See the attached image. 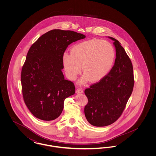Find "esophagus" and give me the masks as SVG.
I'll list each match as a JSON object with an SVG mask.
<instances>
[{"mask_svg":"<svg viewBox=\"0 0 156 156\" xmlns=\"http://www.w3.org/2000/svg\"><path fill=\"white\" fill-rule=\"evenodd\" d=\"M76 94H82V93H83V89H81V88H78L76 90Z\"/></svg>","mask_w":156,"mask_h":156,"instance_id":"esophagus-1","label":"esophagus"}]
</instances>
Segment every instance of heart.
<instances>
[{
  "label": "heart",
  "instance_id": "heart-1",
  "mask_svg": "<svg viewBox=\"0 0 156 156\" xmlns=\"http://www.w3.org/2000/svg\"><path fill=\"white\" fill-rule=\"evenodd\" d=\"M116 57L115 50L106 41L92 39L75 45L71 55L64 53L62 63L67 77L75 80L81 73L83 75L80 81L85 83L101 81L111 71Z\"/></svg>",
  "mask_w": 156,
  "mask_h": 156
}]
</instances>
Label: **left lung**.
I'll return each instance as SVG.
<instances>
[{"label": "left lung", "instance_id": "1", "mask_svg": "<svg viewBox=\"0 0 156 156\" xmlns=\"http://www.w3.org/2000/svg\"><path fill=\"white\" fill-rule=\"evenodd\" d=\"M108 38L114 41L115 64L103 80L85 90L88 99L84 109L85 115L90 124L97 127L108 126L118 119L133 89L131 60L118 40Z\"/></svg>", "mask_w": 156, "mask_h": 156}]
</instances>
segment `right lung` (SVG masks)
<instances>
[{"instance_id": "1", "label": "right lung", "mask_w": 156, "mask_h": 156, "mask_svg": "<svg viewBox=\"0 0 156 156\" xmlns=\"http://www.w3.org/2000/svg\"><path fill=\"white\" fill-rule=\"evenodd\" d=\"M70 30H50L31 46L23 66L21 82L24 102L37 118L59 117L64 100L75 92L73 82L64 79L62 56L68 45L85 38Z\"/></svg>"}]
</instances>
